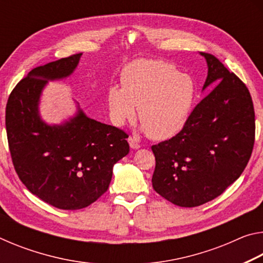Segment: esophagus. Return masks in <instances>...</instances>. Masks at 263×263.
Here are the masks:
<instances>
[{"label": "esophagus", "mask_w": 263, "mask_h": 263, "mask_svg": "<svg viewBox=\"0 0 263 263\" xmlns=\"http://www.w3.org/2000/svg\"><path fill=\"white\" fill-rule=\"evenodd\" d=\"M127 141H128V144H130L131 148H133V149H138V148L140 147V144L137 141V139H136L135 137H128Z\"/></svg>", "instance_id": "obj_1"}]
</instances>
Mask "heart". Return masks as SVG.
<instances>
[{
    "label": "heart",
    "mask_w": 263,
    "mask_h": 263,
    "mask_svg": "<svg viewBox=\"0 0 263 263\" xmlns=\"http://www.w3.org/2000/svg\"><path fill=\"white\" fill-rule=\"evenodd\" d=\"M123 87L106 91L110 118L122 126L139 119L149 138L167 140L188 122L196 99V83L175 66L160 60H139L128 64L122 73Z\"/></svg>",
    "instance_id": "obj_1"
}]
</instances>
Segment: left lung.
<instances>
[{
    "instance_id": "8db88e82",
    "label": "left lung",
    "mask_w": 263,
    "mask_h": 263,
    "mask_svg": "<svg viewBox=\"0 0 263 263\" xmlns=\"http://www.w3.org/2000/svg\"><path fill=\"white\" fill-rule=\"evenodd\" d=\"M206 59L203 89L217 86L191 111L184 127L152 146L154 190L177 206L194 208L221 195L241 175L255 139V114L248 88L215 55Z\"/></svg>"
}]
</instances>
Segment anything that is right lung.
I'll list each match as a JSON object with an SVG mask.
<instances>
[{
  "label": "right lung",
  "instance_id": "add662e5",
  "mask_svg": "<svg viewBox=\"0 0 263 263\" xmlns=\"http://www.w3.org/2000/svg\"><path fill=\"white\" fill-rule=\"evenodd\" d=\"M82 53L33 68L11 91L6 128L12 163L31 193L62 210H79L109 188L114 164L130 151L121 128L87 117L82 110L61 125H47L38 104L48 80L69 77Z\"/></svg>",
  "mask_w": 263,
  "mask_h": 263
}]
</instances>
